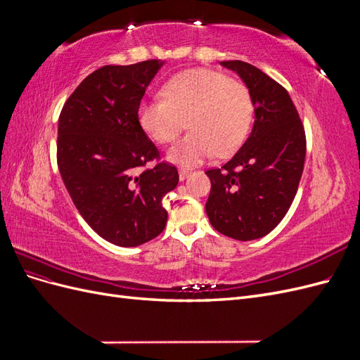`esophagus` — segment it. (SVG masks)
<instances>
[{
	"mask_svg": "<svg viewBox=\"0 0 360 360\" xmlns=\"http://www.w3.org/2000/svg\"><path fill=\"white\" fill-rule=\"evenodd\" d=\"M189 174H191V171L189 169H179V179L183 181L184 179H188V176H189Z\"/></svg>",
	"mask_w": 360,
	"mask_h": 360,
	"instance_id": "obj_1",
	"label": "esophagus"
}]
</instances>
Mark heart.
Instances as JSON below:
<instances>
[{
  "label": "heart",
  "instance_id": "obj_1",
  "mask_svg": "<svg viewBox=\"0 0 360 360\" xmlns=\"http://www.w3.org/2000/svg\"><path fill=\"white\" fill-rule=\"evenodd\" d=\"M162 96L163 99L141 103L138 120L151 139L171 144L188 118L191 132L169 151V159L181 165L234 153L254 122V99L248 85L216 70L177 73L162 86Z\"/></svg>",
  "mask_w": 360,
  "mask_h": 360
}]
</instances>
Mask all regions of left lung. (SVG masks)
<instances>
[{"label":"left lung","instance_id":"8db88e82","mask_svg":"<svg viewBox=\"0 0 360 360\" xmlns=\"http://www.w3.org/2000/svg\"><path fill=\"white\" fill-rule=\"evenodd\" d=\"M252 94L255 122L246 143L221 168L205 174L212 181L205 212L216 231L254 240L284 219L302 179L307 136L288 91L245 61H222Z\"/></svg>","mask_w":360,"mask_h":360}]
</instances>
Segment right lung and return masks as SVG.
Returning <instances> with one entry per match:
<instances>
[{"instance_id":"obj_1","label":"right lung","mask_w":360,"mask_h":360,"mask_svg":"<svg viewBox=\"0 0 360 360\" xmlns=\"http://www.w3.org/2000/svg\"><path fill=\"white\" fill-rule=\"evenodd\" d=\"M162 63L103 66L76 86L58 118L57 163L76 209L117 246H138L167 225L162 200L179 183L138 120V108ZM155 160L153 169L146 163Z\"/></svg>"}]
</instances>
